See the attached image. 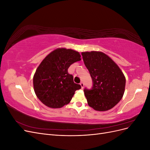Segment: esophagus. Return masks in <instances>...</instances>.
Wrapping results in <instances>:
<instances>
[{"label":"esophagus","mask_w":150,"mask_h":150,"mask_svg":"<svg viewBox=\"0 0 150 150\" xmlns=\"http://www.w3.org/2000/svg\"><path fill=\"white\" fill-rule=\"evenodd\" d=\"M80 85H81V88L83 89V88H84V83L81 82V83H80Z\"/></svg>","instance_id":"1"}]
</instances>
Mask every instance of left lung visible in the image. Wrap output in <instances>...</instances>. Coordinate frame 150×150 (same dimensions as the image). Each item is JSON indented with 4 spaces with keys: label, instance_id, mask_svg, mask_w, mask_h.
Wrapping results in <instances>:
<instances>
[{
    "label": "left lung",
    "instance_id": "8db88e82",
    "mask_svg": "<svg viewBox=\"0 0 150 150\" xmlns=\"http://www.w3.org/2000/svg\"><path fill=\"white\" fill-rule=\"evenodd\" d=\"M81 54L93 81L91 89H84L88 105L99 111L110 110L124 94L126 79L123 73L103 52L91 51Z\"/></svg>",
    "mask_w": 150,
    "mask_h": 150
}]
</instances>
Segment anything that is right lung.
Segmentation results:
<instances>
[{
  "mask_svg": "<svg viewBox=\"0 0 150 150\" xmlns=\"http://www.w3.org/2000/svg\"><path fill=\"white\" fill-rule=\"evenodd\" d=\"M81 60V55L72 49L54 50L41 62L33 78L36 96L45 105L60 108L69 103L76 90L81 88L76 84L68 68Z\"/></svg>",
  "mask_w": 150,
  "mask_h": 150,
  "instance_id": "1",
  "label": "right lung"
}]
</instances>
